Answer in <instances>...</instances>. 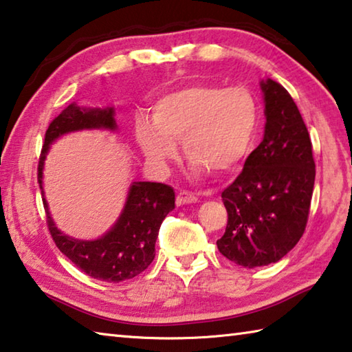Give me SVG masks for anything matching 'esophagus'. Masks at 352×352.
Listing matches in <instances>:
<instances>
[{"instance_id":"esophagus-1","label":"esophagus","mask_w":352,"mask_h":352,"mask_svg":"<svg viewBox=\"0 0 352 352\" xmlns=\"http://www.w3.org/2000/svg\"><path fill=\"white\" fill-rule=\"evenodd\" d=\"M199 201V199H197V195H194V194H190V192H180L177 195V205L178 206H182V205H190V204H197Z\"/></svg>"}]
</instances>
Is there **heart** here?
Listing matches in <instances>:
<instances>
[{
  "label": "heart",
  "mask_w": 352,
  "mask_h": 352,
  "mask_svg": "<svg viewBox=\"0 0 352 352\" xmlns=\"http://www.w3.org/2000/svg\"><path fill=\"white\" fill-rule=\"evenodd\" d=\"M259 126V100L248 87L195 83L163 94L152 119L138 118L135 135L148 163L160 170L178 153L189 158L195 177L225 175L245 160Z\"/></svg>",
  "instance_id": "b5f03b06"
}]
</instances>
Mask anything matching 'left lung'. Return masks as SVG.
Instances as JSON below:
<instances>
[{"label": "left lung", "instance_id": "left-lung-1", "mask_svg": "<svg viewBox=\"0 0 352 352\" xmlns=\"http://www.w3.org/2000/svg\"><path fill=\"white\" fill-rule=\"evenodd\" d=\"M264 99V140L243 170L222 192L228 212L217 248L245 269L275 264L305 233L315 163L312 142L290 94L278 82H259Z\"/></svg>", "mask_w": 352, "mask_h": 352}]
</instances>
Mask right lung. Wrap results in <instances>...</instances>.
<instances>
[{
	"instance_id": "obj_1",
	"label": "right lung",
	"mask_w": 352,
	"mask_h": 352,
	"mask_svg": "<svg viewBox=\"0 0 352 352\" xmlns=\"http://www.w3.org/2000/svg\"><path fill=\"white\" fill-rule=\"evenodd\" d=\"M82 130L118 132L115 107H82L73 102L47 127L38 163V184L47 226L58 250L83 273L105 283H121L140 275L151 265L160 226L175 208V192L163 183L132 182L122 211L107 233L90 241L65 234L56 226L45 197L43 169L51 146L62 136Z\"/></svg>"
}]
</instances>
